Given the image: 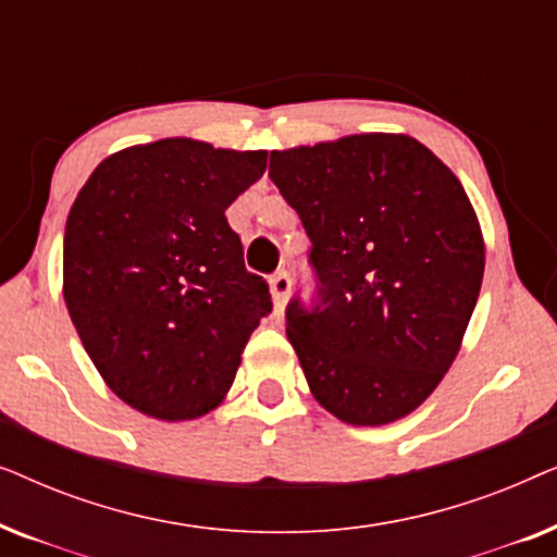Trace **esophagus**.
<instances>
[{"instance_id": "obj_1", "label": "esophagus", "mask_w": 557, "mask_h": 557, "mask_svg": "<svg viewBox=\"0 0 557 557\" xmlns=\"http://www.w3.org/2000/svg\"><path fill=\"white\" fill-rule=\"evenodd\" d=\"M271 286V296H273V304L281 309L288 299V294H292V278L286 276V273H276V276H271L269 281Z\"/></svg>"}]
</instances>
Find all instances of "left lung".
<instances>
[{"label":"left lung","instance_id":"left-lung-1","mask_svg":"<svg viewBox=\"0 0 557 557\" xmlns=\"http://www.w3.org/2000/svg\"><path fill=\"white\" fill-rule=\"evenodd\" d=\"M269 177L311 240L319 304H288L309 391L349 425L400 421L459 355L484 278L467 189L408 134L271 151Z\"/></svg>","mask_w":557,"mask_h":557}]
</instances>
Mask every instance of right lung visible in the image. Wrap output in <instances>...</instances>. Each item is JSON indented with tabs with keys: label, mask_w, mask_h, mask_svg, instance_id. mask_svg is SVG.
<instances>
[{
	"label": "right lung",
	"mask_w": 557,
	"mask_h": 557,
	"mask_svg": "<svg viewBox=\"0 0 557 557\" xmlns=\"http://www.w3.org/2000/svg\"><path fill=\"white\" fill-rule=\"evenodd\" d=\"M265 157L189 136L136 144L106 157L67 212V314L103 383L144 416L215 410L271 311L225 218Z\"/></svg>",
	"instance_id": "add662e5"
}]
</instances>
